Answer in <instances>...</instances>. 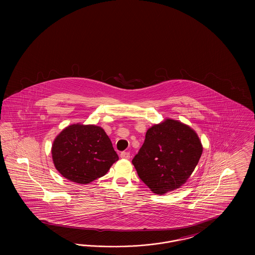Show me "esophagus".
<instances>
[{"label": "esophagus", "instance_id": "obj_1", "mask_svg": "<svg viewBox=\"0 0 255 255\" xmlns=\"http://www.w3.org/2000/svg\"><path fill=\"white\" fill-rule=\"evenodd\" d=\"M121 158H125V159H129V158H130V153H129V152H122Z\"/></svg>", "mask_w": 255, "mask_h": 255}]
</instances>
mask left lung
Here are the masks:
<instances>
[{"label": "left lung", "instance_id": "left-lung-1", "mask_svg": "<svg viewBox=\"0 0 255 255\" xmlns=\"http://www.w3.org/2000/svg\"><path fill=\"white\" fill-rule=\"evenodd\" d=\"M202 153V143L190 127L166 120L148 129L132 162L139 179L154 193L162 195L186 182Z\"/></svg>", "mask_w": 255, "mask_h": 255}]
</instances>
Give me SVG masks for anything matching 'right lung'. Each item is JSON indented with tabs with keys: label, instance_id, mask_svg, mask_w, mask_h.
<instances>
[{
	"label": "right lung",
	"instance_id": "add662e5",
	"mask_svg": "<svg viewBox=\"0 0 255 255\" xmlns=\"http://www.w3.org/2000/svg\"><path fill=\"white\" fill-rule=\"evenodd\" d=\"M51 154L62 176L82 184L104 176L119 159L109 136L96 125L67 127L55 138Z\"/></svg>",
	"mask_w": 255,
	"mask_h": 255
}]
</instances>
